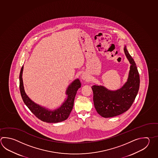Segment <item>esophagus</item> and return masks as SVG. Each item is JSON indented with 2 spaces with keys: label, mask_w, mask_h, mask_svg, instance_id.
Listing matches in <instances>:
<instances>
[{
  "label": "esophagus",
  "mask_w": 158,
  "mask_h": 158,
  "mask_svg": "<svg viewBox=\"0 0 158 158\" xmlns=\"http://www.w3.org/2000/svg\"><path fill=\"white\" fill-rule=\"evenodd\" d=\"M81 78L84 81H87L89 79V75L86 73H83L81 75Z\"/></svg>",
  "instance_id": "1"
}]
</instances>
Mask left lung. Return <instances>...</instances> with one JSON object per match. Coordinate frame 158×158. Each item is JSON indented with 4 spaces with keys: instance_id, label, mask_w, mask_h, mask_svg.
<instances>
[{
    "instance_id": "1",
    "label": "left lung",
    "mask_w": 158,
    "mask_h": 158,
    "mask_svg": "<svg viewBox=\"0 0 158 158\" xmlns=\"http://www.w3.org/2000/svg\"><path fill=\"white\" fill-rule=\"evenodd\" d=\"M124 51L131 64L127 81L120 89L111 90L102 85H94V102L97 112L103 118L118 116L127 111L132 106L139 87V75L135 62L127 49Z\"/></svg>"
}]
</instances>
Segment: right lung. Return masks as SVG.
I'll list each match as a JSON object with an SVG mask.
<instances>
[{
    "label": "right lung",
    "mask_w": 158,
    "mask_h": 158,
    "mask_svg": "<svg viewBox=\"0 0 158 158\" xmlns=\"http://www.w3.org/2000/svg\"><path fill=\"white\" fill-rule=\"evenodd\" d=\"M23 66L19 74V90L23 102L29 110L38 119L44 122L55 123L61 122L68 119L73 108L74 99L77 90L81 87L79 79H75L68 86L66 90V94L68 96L61 106L56 109L52 110L35 103L26 94L23 84Z\"/></svg>",
    "instance_id": "1"
}]
</instances>
